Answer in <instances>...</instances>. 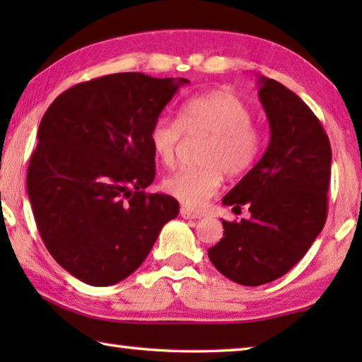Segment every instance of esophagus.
Returning a JSON list of instances; mask_svg holds the SVG:
<instances>
[{
	"mask_svg": "<svg viewBox=\"0 0 362 362\" xmlns=\"http://www.w3.org/2000/svg\"><path fill=\"white\" fill-rule=\"evenodd\" d=\"M180 216H182L183 218H188V220H196V218L203 217V216H201V214H198V212L189 211L188 207H180Z\"/></svg>",
	"mask_w": 362,
	"mask_h": 362,
	"instance_id": "esophagus-1",
	"label": "esophagus"
}]
</instances>
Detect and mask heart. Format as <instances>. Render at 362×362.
<instances>
[{"label":"heart","mask_w":362,"mask_h":362,"mask_svg":"<svg viewBox=\"0 0 362 362\" xmlns=\"http://www.w3.org/2000/svg\"><path fill=\"white\" fill-rule=\"evenodd\" d=\"M252 113L235 94L226 90L193 97L179 110V121L159 116L150 129V145L164 166H173L183 134L206 139L199 168H187L168 175L163 188L183 206L199 209L226 177H241L254 168L262 150V136L250 124Z\"/></svg>","instance_id":"b5f03b06"}]
</instances>
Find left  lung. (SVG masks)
Returning a JSON list of instances; mask_svg holds the SVG:
<instances>
[{"instance_id":"obj_1","label":"left lung","mask_w":362,"mask_h":362,"mask_svg":"<svg viewBox=\"0 0 362 362\" xmlns=\"http://www.w3.org/2000/svg\"><path fill=\"white\" fill-rule=\"evenodd\" d=\"M259 99L269 124L260 161L223 196L250 217L226 222L207 250L220 273L243 286L272 283L297 265L327 218L329 137L310 107L272 78L259 76Z\"/></svg>"}]
</instances>
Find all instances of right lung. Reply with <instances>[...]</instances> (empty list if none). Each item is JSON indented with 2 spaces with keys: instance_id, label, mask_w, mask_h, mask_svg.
Masks as SVG:
<instances>
[{
  "instance_id": "1",
  "label": "right lung",
  "mask_w": 362,
  "mask_h": 362,
  "mask_svg": "<svg viewBox=\"0 0 362 362\" xmlns=\"http://www.w3.org/2000/svg\"><path fill=\"white\" fill-rule=\"evenodd\" d=\"M185 78L115 73L60 94L42 116L27 192L46 247L89 286H113L142 265L179 216L155 180L150 129Z\"/></svg>"
}]
</instances>
